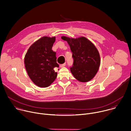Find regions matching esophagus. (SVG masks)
I'll list each match as a JSON object with an SVG mask.
<instances>
[{
	"instance_id": "1",
	"label": "esophagus",
	"mask_w": 131,
	"mask_h": 131,
	"mask_svg": "<svg viewBox=\"0 0 131 131\" xmlns=\"http://www.w3.org/2000/svg\"><path fill=\"white\" fill-rule=\"evenodd\" d=\"M65 65H66V63H64V64H61V65H60V66L61 67H63L65 66Z\"/></svg>"
}]
</instances>
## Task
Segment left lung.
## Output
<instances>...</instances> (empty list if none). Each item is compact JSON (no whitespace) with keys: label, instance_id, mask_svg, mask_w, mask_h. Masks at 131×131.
Masks as SVG:
<instances>
[{"label":"left lung","instance_id":"1","mask_svg":"<svg viewBox=\"0 0 131 131\" xmlns=\"http://www.w3.org/2000/svg\"><path fill=\"white\" fill-rule=\"evenodd\" d=\"M70 46L73 60L70 71L76 79L88 82L97 73L101 63L100 56L95 46L84 37L73 39L63 36Z\"/></svg>","mask_w":131,"mask_h":131}]
</instances>
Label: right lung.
Returning <instances> with one entry per match:
<instances>
[{"instance_id": "right-lung-1", "label": "right lung", "mask_w": 131, "mask_h": 131, "mask_svg": "<svg viewBox=\"0 0 131 131\" xmlns=\"http://www.w3.org/2000/svg\"><path fill=\"white\" fill-rule=\"evenodd\" d=\"M55 37H43L28 49L24 59L25 66L32 81L37 86H49L57 77L54 68L59 67L56 52L52 48Z\"/></svg>"}]
</instances>
